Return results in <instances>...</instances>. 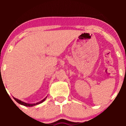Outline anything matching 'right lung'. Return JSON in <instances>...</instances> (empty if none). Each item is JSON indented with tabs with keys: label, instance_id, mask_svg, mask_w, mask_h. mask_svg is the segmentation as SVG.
Returning <instances> with one entry per match:
<instances>
[{
	"label": "right lung",
	"instance_id": "right-lung-1",
	"mask_svg": "<svg viewBox=\"0 0 126 126\" xmlns=\"http://www.w3.org/2000/svg\"><path fill=\"white\" fill-rule=\"evenodd\" d=\"M46 97H45V98H44V99H43V100H42V101H41L40 102L36 103V104H28V103H25V102H23V101H21V100L17 99L15 98V97H13V98H14V99H15V101H16V102H17V103H19V104H21V105H24V106H26V107H32V106H34V105H38V104H41V103L43 102L46 100Z\"/></svg>",
	"mask_w": 126,
	"mask_h": 126
}]
</instances>
